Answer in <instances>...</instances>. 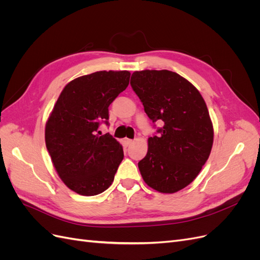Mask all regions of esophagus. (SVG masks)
Masks as SVG:
<instances>
[{"mask_svg": "<svg viewBox=\"0 0 260 260\" xmlns=\"http://www.w3.org/2000/svg\"><path fill=\"white\" fill-rule=\"evenodd\" d=\"M132 142H133V141L130 140V139H123V144H124L125 146H128V145L132 144Z\"/></svg>", "mask_w": 260, "mask_h": 260, "instance_id": "obj_1", "label": "esophagus"}]
</instances>
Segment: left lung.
<instances>
[{
    "instance_id": "left-lung-1",
    "label": "left lung",
    "mask_w": 260,
    "mask_h": 260,
    "mask_svg": "<svg viewBox=\"0 0 260 260\" xmlns=\"http://www.w3.org/2000/svg\"><path fill=\"white\" fill-rule=\"evenodd\" d=\"M131 86L153 122L161 120L158 137L148 138L138 166L144 182L160 193H176L199 176L211 152L214 127L200 91L170 70H142Z\"/></svg>"
}]
</instances>
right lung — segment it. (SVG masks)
<instances>
[{
	"label": "right lung",
	"instance_id": "1",
	"mask_svg": "<svg viewBox=\"0 0 260 260\" xmlns=\"http://www.w3.org/2000/svg\"><path fill=\"white\" fill-rule=\"evenodd\" d=\"M128 70H102L78 77L60 92L45 123V144L58 177L70 190L98 195L112 185L123 159L121 144L99 136L108 106L125 90ZM100 132V131H99Z\"/></svg>",
	"mask_w": 260,
	"mask_h": 260
}]
</instances>
